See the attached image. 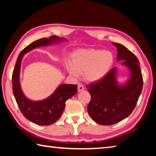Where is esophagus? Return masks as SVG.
<instances>
[{
	"instance_id": "34e87169",
	"label": "esophagus",
	"mask_w": 156,
	"mask_h": 156,
	"mask_svg": "<svg viewBox=\"0 0 156 156\" xmlns=\"http://www.w3.org/2000/svg\"><path fill=\"white\" fill-rule=\"evenodd\" d=\"M84 89H85V88H84V86H83V84H81V83H79L78 84V92L83 91Z\"/></svg>"
}]
</instances>
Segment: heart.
Listing matches in <instances>:
<instances>
[{
  "label": "heart",
  "instance_id": "heart-1",
  "mask_svg": "<svg viewBox=\"0 0 156 156\" xmlns=\"http://www.w3.org/2000/svg\"><path fill=\"white\" fill-rule=\"evenodd\" d=\"M114 62L113 54L110 51L99 49H83L78 51L73 62H67V70L70 75L78 78L83 73V78L88 82L101 80L110 70Z\"/></svg>",
  "mask_w": 156,
  "mask_h": 156
}]
</instances>
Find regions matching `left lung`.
Masks as SVG:
<instances>
[{"label":"left lung","mask_w":156,"mask_h":156,"mask_svg":"<svg viewBox=\"0 0 156 156\" xmlns=\"http://www.w3.org/2000/svg\"><path fill=\"white\" fill-rule=\"evenodd\" d=\"M117 62L129 70V79L123 84L117 81L118 68L114 67L105 77L88 88L91 100L88 105L89 115L100 125L117 123L132 112L141 94L143 86L140 63L133 53L119 43Z\"/></svg>","instance_id":"8db88e82"}]
</instances>
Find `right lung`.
<instances>
[{"label":"right lung","mask_w":156,"mask_h":156,"mask_svg":"<svg viewBox=\"0 0 156 156\" xmlns=\"http://www.w3.org/2000/svg\"><path fill=\"white\" fill-rule=\"evenodd\" d=\"M66 40L56 35L42 38L32 42L20 52L17 58L12 75L13 93L16 102L24 116L30 121L39 125H49L55 122L64 111L68 99L76 94L77 85L61 84L51 95L41 101H32L27 98L22 90L20 83L21 62L24 54L33 49L51 46Z\"/></svg>","instance_id":"add662e5"}]
</instances>
